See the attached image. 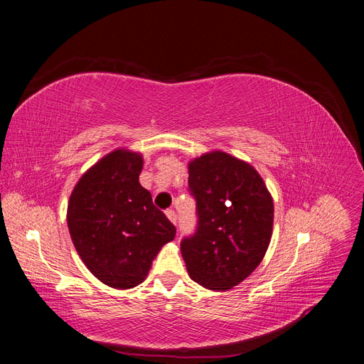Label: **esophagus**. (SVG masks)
<instances>
[{
  "mask_svg": "<svg viewBox=\"0 0 364 364\" xmlns=\"http://www.w3.org/2000/svg\"><path fill=\"white\" fill-rule=\"evenodd\" d=\"M165 214H167V217L170 218V222L171 223H178V215H176V213H174V209H167V211H165Z\"/></svg>",
  "mask_w": 364,
  "mask_h": 364,
  "instance_id": "34e87169",
  "label": "esophagus"
}]
</instances>
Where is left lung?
<instances>
[{"instance_id":"left-lung-1","label":"left lung","mask_w":364,"mask_h":364,"mask_svg":"<svg viewBox=\"0 0 364 364\" xmlns=\"http://www.w3.org/2000/svg\"><path fill=\"white\" fill-rule=\"evenodd\" d=\"M188 173L197 225L181 241L186 270L205 289H232L269 247L273 200L255 168L223 151L194 159Z\"/></svg>"}]
</instances>
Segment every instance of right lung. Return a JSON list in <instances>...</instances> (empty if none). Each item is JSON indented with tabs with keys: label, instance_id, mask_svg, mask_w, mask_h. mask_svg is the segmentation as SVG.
Wrapping results in <instances>:
<instances>
[{
	"label": "right lung",
	"instance_id": "1",
	"mask_svg": "<svg viewBox=\"0 0 364 364\" xmlns=\"http://www.w3.org/2000/svg\"><path fill=\"white\" fill-rule=\"evenodd\" d=\"M141 168L138 153L112 151L82 176L68 203L77 253L94 277L121 290L144 281L153 258L176 235L141 186Z\"/></svg>",
	"mask_w": 364,
	"mask_h": 364
}]
</instances>
